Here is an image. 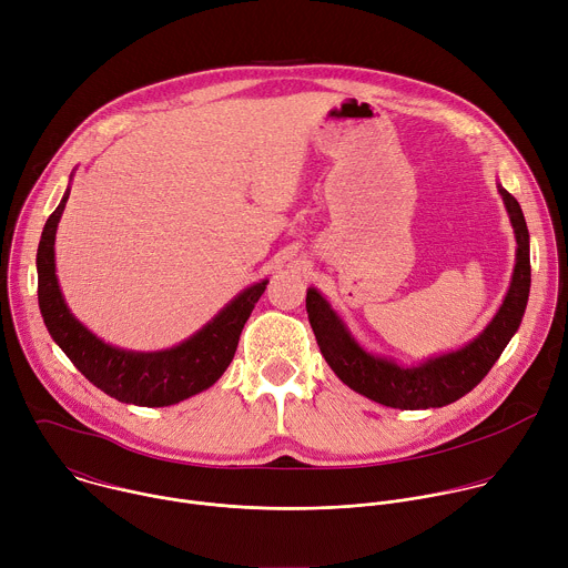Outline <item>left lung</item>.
<instances>
[{
  "label": "left lung",
  "instance_id": "8db88e82",
  "mask_svg": "<svg viewBox=\"0 0 568 568\" xmlns=\"http://www.w3.org/2000/svg\"><path fill=\"white\" fill-rule=\"evenodd\" d=\"M515 237L517 263L510 290L485 331L467 346L432 357L418 366H402L393 359L366 353L344 326V321L314 287L307 290L305 307L321 355L335 375L353 390L393 409H436L469 393L490 373L504 348L517 333L530 292V245L528 226L519 202L499 184Z\"/></svg>",
  "mask_w": 568,
  "mask_h": 568
}]
</instances>
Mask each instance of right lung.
Segmentation results:
<instances>
[{"label": "right lung", "mask_w": 568, "mask_h": 568, "mask_svg": "<svg viewBox=\"0 0 568 568\" xmlns=\"http://www.w3.org/2000/svg\"><path fill=\"white\" fill-rule=\"evenodd\" d=\"M69 189L49 215L38 247V303L44 326L71 364L110 397L136 407H171L213 386L231 364L242 328L270 281L242 290L193 337L159 353H134L92 335L67 307L55 276V229Z\"/></svg>", "instance_id": "1"}]
</instances>
